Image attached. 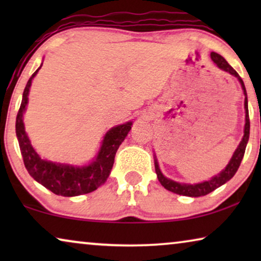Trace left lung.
Here are the masks:
<instances>
[{
	"label": "left lung",
	"instance_id": "8db88e82",
	"mask_svg": "<svg viewBox=\"0 0 261 261\" xmlns=\"http://www.w3.org/2000/svg\"><path fill=\"white\" fill-rule=\"evenodd\" d=\"M210 56H212L213 62L215 63L221 70L227 71V72L233 74V76L238 77V80L240 81L241 87H242V89H244V92H245V96H246V97H245V109H246L245 134H244V138H242V141L240 142V145H239V147L237 148V151L234 152L233 156H231L229 164H228V165L226 166V169H224L220 174H217V176L212 178L210 180L203 181V183L195 184V185H189V184H180V183H177V181L167 179V178L164 177L163 173L160 172L158 163H156V160H155V164H154V165H155V172H156V176H158V179L160 181V184H162L163 187L166 189V190L173 192V194L189 196V197H199V196L208 195L212 191L215 190V189H217L219 187H221V185L227 183V181L229 179H231V178L234 177V174L237 173L239 166H240V164H241V160H242V158H244V154H245V151H246V146H247L248 138H249L248 103H247V94H246V89H245L244 82H242V80L240 78V76H239V73L237 72V71H235L233 67H231L229 64L226 62V59H224L222 56L217 55V53H215V52H212V55H210Z\"/></svg>",
	"mask_w": 261,
	"mask_h": 261
}]
</instances>
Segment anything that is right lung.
<instances>
[{"label": "right lung", "mask_w": 261, "mask_h": 261, "mask_svg": "<svg viewBox=\"0 0 261 261\" xmlns=\"http://www.w3.org/2000/svg\"><path fill=\"white\" fill-rule=\"evenodd\" d=\"M41 67V66H40ZM39 67V69H40ZM39 69L32 74L23 90L22 102H21L19 113L16 116V137L19 140L21 154L23 164L28 173L38 183L44 185L53 194L65 197L89 194L105 183L112 171L114 159L117 148L122 144L128 132L130 130L132 122L120 124L110 129L103 139L101 149L97 156L90 165L83 167H74L71 165H62L47 160L41 159L35 149L32 147L22 121V115L28 102V92L32 84V80L37 74Z\"/></svg>", "instance_id": "obj_1"}]
</instances>
